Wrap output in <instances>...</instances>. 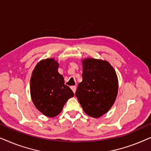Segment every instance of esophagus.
I'll use <instances>...</instances> for the list:
<instances>
[{
  "instance_id": "esophagus-1",
  "label": "esophagus",
  "mask_w": 151,
  "mask_h": 151,
  "mask_svg": "<svg viewBox=\"0 0 151 151\" xmlns=\"http://www.w3.org/2000/svg\"><path fill=\"white\" fill-rule=\"evenodd\" d=\"M76 88H77V87H76V86H71V88L72 89V91H73L74 93H76Z\"/></svg>"
}]
</instances>
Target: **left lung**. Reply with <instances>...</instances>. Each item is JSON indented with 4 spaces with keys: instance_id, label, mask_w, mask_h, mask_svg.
<instances>
[{
    "instance_id": "1",
    "label": "left lung",
    "mask_w": 151,
    "mask_h": 151,
    "mask_svg": "<svg viewBox=\"0 0 151 151\" xmlns=\"http://www.w3.org/2000/svg\"><path fill=\"white\" fill-rule=\"evenodd\" d=\"M82 64V81L78 84L76 96L86 114L99 117L111 109L116 99V73L108 62L102 60L86 58Z\"/></svg>"
}]
</instances>
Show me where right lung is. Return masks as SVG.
<instances>
[{
    "instance_id": "right-lung-1",
    "label": "right lung",
    "mask_w": 151,
    "mask_h": 151,
    "mask_svg": "<svg viewBox=\"0 0 151 151\" xmlns=\"http://www.w3.org/2000/svg\"><path fill=\"white\" fill-rule=\"evenodd\" d=\"M58 64L53 58L39 62L30 80L31 96L38 111L47 117L59 114L67 101L74 96L58 71Z\"/></svg>"
}]
</instances>
